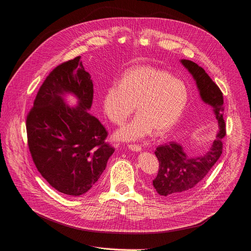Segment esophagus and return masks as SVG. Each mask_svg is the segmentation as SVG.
I'll use <instances>...</instances> for the list:
<instances>
[{"label": "esophagus", "mask_w": 251, "mask_h": 251, "mask_svg": "<svg viewBox=\"0 0 251 251\" xmlns=\"http://www.w3.org/2000/svg\"><path fill=\"white\" fill-rule=\"evenodd\" d=\"M128 148L132 151H142V148L140 146H138V145H128Z\"/></svg>", "instance_id": "esophagus-1"}]
</instances>
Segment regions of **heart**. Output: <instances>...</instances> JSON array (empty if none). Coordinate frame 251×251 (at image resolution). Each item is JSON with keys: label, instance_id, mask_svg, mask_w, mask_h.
Listing matches in <instances>:
<instances>
[{"label": "heart", "instance_id": "b5f03b06", "mask_svg": "<svg viewBox=\"0 0 251 251\" xmlns=\"http://www.w3.org/2000/svg\"><path fill=\"white\" fill-rule=\"evenodd\" d=\"M189 92L179 78L151 66H139L127 71L105 90L101 100L104 115L122 125L137 104L138 115L114 134L123 142L139 141L172 131L182 117Z\"/></svg>", "mask_w": 251, "mask_h": 251}]
</instances>
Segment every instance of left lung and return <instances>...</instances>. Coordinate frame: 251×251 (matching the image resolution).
<instances>
[{
	"instance_id": "8db88e82",
	"label": "left lung",
	"mask_w": 251,
	"mask_h": 251,
	"mask_svg": "<svg viewBox=\"0 0 251 251\" xmlns=\"http://www.w3.org/2000/svg\"><path fill=\"white\" fill-rule=\"evenodd\" d=\"M180 62L192 75L201 100L213 107L219 123V132L210 150L203 155L189 156L184 149L175 142L156 148L154 153L159 169L152 180V186L158 195L174 200L188 194L208 175L222 154V139L226 136L223 93L203 68L190 60L182 59Z\"/></svg>"
}]
</instances>
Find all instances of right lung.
Listing matches in <instances>:
<instances>
[{"mask_svg": "<svg viewBox=\"0 0 251 251\" xmlns=\"http://www.w3.org/2000/svg\"><path fill=\"white\" fill-rule=\"evenodd\" d=\"M67 94L78 100L76 106L65 102ZM93 99L94 83L78 56L49 74L26 118L28 148L37 171L68 196L87 193L114 152L105 142L107 131L88 111Z\"/></svg>", "mask_w": 251, "mask_h": 251, "instance_id": "1", "label": "right lung"}]
</instances>
